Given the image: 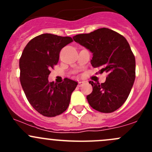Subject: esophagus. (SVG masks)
<instances>
[{"label":"esophagus","instance_id":"34e87169","mask_svg":"<svg viewBox=\"0 0 152 152\" xmlns=\"http://www.w3.org/2000/svg\"><path fill=\"white\" fill-rule=\"evenodd\" d=\"M84 83L83 81H78V86H81Z\"/></svg>","mask_w":152,"mask_h":152}]
</instances>
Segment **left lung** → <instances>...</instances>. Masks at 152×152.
<instances>
[{
    "label": "left lung",
    "instance_id": "1",
    "mask_svg": "<svg viewBox=\"0 0 152 152\" xmlns=\"http://www.w3.org/2000/svg\"><path fill=\"white\" fill-rule=\"evenodd\" d=\"M73 38L93 53L92 66L107 73L104 83L89 82L93 87L87 96L89 104L101 113L115 111L126 102L135 79V58L129 44L120 34L107 28Z\"/></svg>",
    "mask_w": 152,
    "mask_h": 152
}]
</instances>
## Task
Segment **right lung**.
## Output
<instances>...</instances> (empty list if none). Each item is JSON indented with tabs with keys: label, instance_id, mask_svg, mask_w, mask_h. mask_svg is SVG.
Here are the masks:
<instances>
[{
	"label": "right lung",
	"instance_id": "1",
	"mask_svg": "<svg viewBox=\"0 0 152 152\" xmlns=\"http://www.w3.org/2000/svg\"><path fill=\"white\" fill-rule=\"evenodd\" d=\"M73 42L70 37L42 34L28 42L20 59L21 86L30 104L41 115L54 117L65 111L78 82L65 79L48 82L50 70L59 61L61 49Z\"/></svg>",
	"mask_w": 152,
	"mask_h": 152
}]
</instances>
